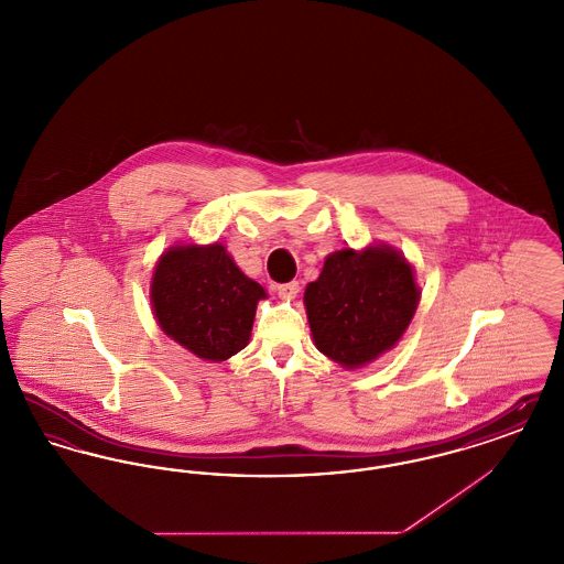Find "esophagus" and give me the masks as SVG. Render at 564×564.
Listing matches in <instances>:
<instances>
[{
    "label": "esophagus",
    "mask_w": 564,
    "mask_h": 564,
    "mask_svg": "<svg viewBox=\"0 0 564 564\" xmlns=\"http://www.w3.org/2000/svg\"><path fill=\"white\" fill-rule=\"evenodd\" d=\"M276 292H279V295H283V297H294L300 292V283L297 281L281 283V285H276Z\"/></svg>",
    "instance_id": "obj_1"
}]
</instances>
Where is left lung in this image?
Here are the masks:
<instances>
[{"mask_svg": "<svg viewBox=\"0 0 564 564\" xmlns=\"http://www.w3.org/2000/svg\"><path fill=\"white\" fill-rule=\"evenodd\" d=\"M306 315L317 349L345 368H357L402 338L419 304L414 274L387 247L327 256L322 274L308 283Z\"/></svg>", "mask_w": 564, "mask_h": 564, "instance_id": "left-lung-1", "label": "left lung"}]
</instances>
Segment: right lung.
<instances>
[{
    "instance_id": "add662e5",
    "label": "right lung",
    "mask_w": 564,
    "mask_h": 564,
    "mask_svg": "<svg viewBox=\"0 0 564 564\" xmlns=\"http://www.w3.org/2000/svg\"><path fill=\"white\" fill-rule=\"evenodd\" d=\"M264 295L219 242L173 247L152 279V306L162 332L207 361H224L245 349L256 304Z\"/></svg>"
}]
</instances>
